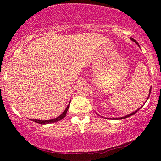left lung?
Here are the masks:
<instances>
[{"label":"left lung","instance_id":"left-lung-1","mask_svg":"<svg viewBox=\"0 0 161 161\" xmlns=\"http://www.w3.org/2000/svg\"><path fill=\"white\" fill-rule=\"evenodd\" d=\"M130 40H131L132 41H133V42H136V44H137L138 46H139V44H138V43L137 42H136V40H135L134 39H133V38H131V37H130ZM151 88H150V91H149V95H148V97H149V96H150V94H151ZM148 99H147V100H148ZM140 108H138V110L135 111L134 112H133V113H131V114H129V115H127V116H124V117H120V118H114L113 119H116V120H118V119H124L128 118V117H129V116H130L133 115V114H136V112H137V111H138V110L140 109Z\"/></svg>","mask_w":161,"mask_h":161}]
</instances>
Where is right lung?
Wrapping results in <instances>:
<instances>
[{
    "instance_id": "add662e5",
    "label": "right lung",
    "mask_w": 161,
    "mask_h": 161,
    "mask_svg": "<svg viewBox=\"0 0 161 161\" xmlns=\"http://www.w3.org/2000/svg\"><path fill=\"white\" fill-rule=\"evenodd\" d=\"M69 104H68L67 108H65V110L64 111V112L62 113L61 115H59L58 117H57V118H55V119H50V120H45V121H42V120H37V119H32L31 121H35V122H36V123L40 124H52V123H54V122L59 121H60V120H62V119H63L65 116H66L67 112V110H68V108H69Z\"/></svg>"
}]
</instances>
